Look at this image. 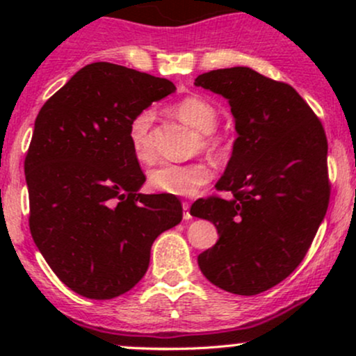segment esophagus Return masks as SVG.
Instances as JSON below:
<instances>
[{
	"mask_svg": "<svg viewBox=\"0 0 356 356\" xmlns=\"http://www.w3.org/2000/svg\"><path fill=\"white\" fill-rule=\"evenodd\" d=\"M182 209H184V219L189 220L192 219V214H191V202H182Z\"/></svg>",
	"mask_w": 356,
	"mask_h": 356,
	"instance_id": "34e87169",
	"label": "esophagus"
}]
</instances>
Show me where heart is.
Wrapping results in <instances>:
<instances>
[{
	"mask_svg": "<svg viewBox=\"0 0 356 356\" xmlns=\"http://www.w3.org/2000/svg\"><path fill=\"white\" fill-rule=\"evenodd\" d=\"M174 113L202 134L204 149L216 152L219 149L218 138L212 136V130L218 125V110L209 100L201 95L184 97L172 107ZM155 118L154 108L147 107L130 118L127 138L130 149L137 161L150 162L154 159V147L150 140V129ZM211 167L206 162H191V164H161L149 172L150 189L172 195H192L211 181Z\"/></svg>",
	"mask_w": 356,
	"mask_h": 356,
	"instance_id": "1",
	"label": "heart"
}]
</instances>
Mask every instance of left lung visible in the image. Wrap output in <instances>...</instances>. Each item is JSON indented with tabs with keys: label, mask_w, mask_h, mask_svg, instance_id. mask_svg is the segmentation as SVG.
Instances as JSON below:
<instances>
[{
	"label": "left lung",
	"mask_w": 356,
	"mask_h": 356,
	"mask_svg": "<svg viewBox=\"0 0 356 356\" xmlns=\"http://www.w3.org/2000/svg\"><path fill=\"white\" fill-rule=\"evenodd\" d=\"M197 87L229 100L238 138L216 189L191 214L219 241L199 254L202 275L234 295L273 288L300 266L330 202L328 142L321 120L291 85L251 68H220Z\"/></svg>",
	"instance_id": "obj_1"
}]
</instances>
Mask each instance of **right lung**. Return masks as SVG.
<instances>
[{
    "label": "right lung",
    "mask_w": 356,
    "mask_h": 356,
    "mask_svg": "<svg viewBox=\"0 0 356 356\" xmlns=\"http://www.w3.org/2000/svg\"><path fill=\"white\" fill-rule=\"evenodd\" d=\"M170 80L122 65H87L44 102L24 159L30 231L61 283L110 300L145 275L150 248L182 220V204L138 194L145 182L127 129L172 93Z\"/></svg>",
    "instance_id": "1"
}]
</instances>
